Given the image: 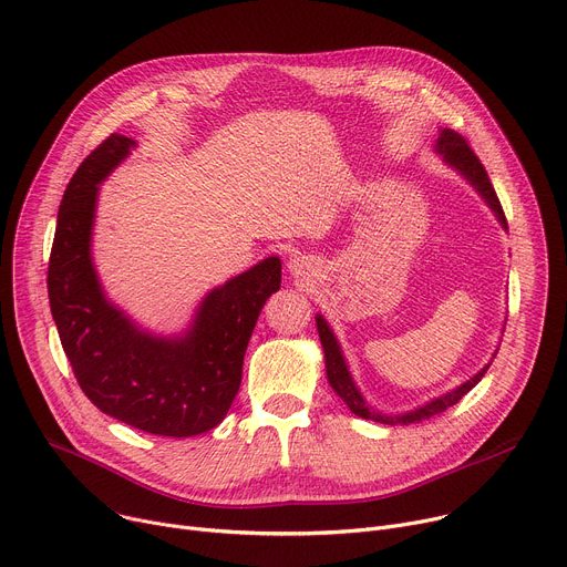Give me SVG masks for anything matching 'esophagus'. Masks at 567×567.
Returning <instances> with one entry per match:
<instances>
[{
	"instance_id": "34e87169",
	"label": "esophagus",
	"mask_w": 567,
	"mask_h": 567,
	"mask_svg": "<svg viewBox=\"0 0 567 567\" xmlns=\"http://www.w3.org/2000/svg\"><path fill=\"white\" fill-rule=\"evenodd\" d=\"M290 272L295 275V277H307V266H303V260H292V264H290Z\"/></svg>"
}]
</instances>
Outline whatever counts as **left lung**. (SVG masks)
Returning <instances> with one entry per match:
<instances>
[{
	"mask_svg": "<svg viewBox=\"0 0 567 567\" xmlns=\"http://www.w3.org/2000/svg\"><path fill=\"white\" fill-rule=\"evenodd\" d=\"M435 150H439V152L445 156V161H447L452 167H456V169L463 174V177L476 188V193L482 195V197L486 199V204L495 210V215H497V220L502 223V227L508 229V227H506L504 208H502V204H499V199H497V193H495L491 179H488V172H486V167L482 165V161H478V156L472 152V147L465 143V138H463L461 134L452 132V128H443L439 143H435ZM316 322H318V333H320L322 350H324L327 379H329L331 388L336 390V395H338L347 406H350V411H352L354 415L365 417V420H374V422H381V424H413V422H422V420H429V417H433V415H439V413L447 411L450 406L458 404V402L470 393V390H472L478 381H482V377H484V374L488 372V368H491V363L484 365L482 372H476L472 379H467V381L461 383L456 390H452V393L435 398V400H431L429 404H424V406H420V409H415V411H411V413L385 415V413L374 411V409L363 400V395L359 393V388L354 385V381H352V377H350V370H347V363H344V359H342L338 340H336L333 331L329 329V324L324 322V318L318 316Z\"/></svg>",
	"mask_w": 567,
	"mask_h": 567,
	"instance_id": "left-lung-1",
	"label": "left lung"
}]
</instances>
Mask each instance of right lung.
Instances as JSON below:
<instances>
[{
	"label": "right lung",
	"mask_w": 567,
	"mask_h": 567,
	"mask_svg": "<svg viewBox=\"0 0 567 567\" xmlns=\"http://www.w3.org/2000/svg\"><path fill=\"white\" fill-rule=\"evenodd\" d=\"M134 145L111 134L70 179L50 254V307L85 398L141 431L188 439L231 409L258 313L281 286V260L270 256L210 290L184 338L141 331L109 303L91 260L97 184Z\"/></svg>",
	"instance_id": "obj_1"
}]
</instances>
